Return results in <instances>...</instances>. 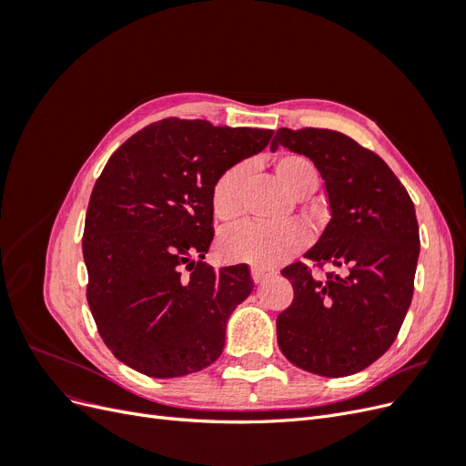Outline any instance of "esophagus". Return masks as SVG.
Wrapping results in <instances>:
<instances>
[{
	"label": "esophagus",
	"instance_id": "obj_1",
	"mask_svg": "<svg viewBox=\"0 0 466 466\" xmlns=\"http://www.w3.org/2000/svg\"><path fill=\"white\" fill-rule=\"evenodd\" d=\"M250 276H252V281H255V284H262V281L270 279V278L274 276V272H270V270H264V268L252 266V268H250Z\"/></svg>",
	"mask_w": 466,
	"mask_h": 466
}]
</instances>
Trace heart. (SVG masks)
Returning a JSON list of instances; mask_svg holds the SVG:
<instances>
[{"label": "heart", "instance_id": "obj_1", "mask_svg": "<svg viewBox=\"0 0 466 466\" xmlns=\"http://www.w3.org/2000/svg\"><path fill=\"white\" fill-rule=\"evenodd\" d=\"M245 175V165L228 168L211 190V206L219 219H233L241 211L238 185ZM276 175L295 194H305L319 187L317 167L303 155H281L276 161ZM307 228L298 221L288 223H241L221 237L219 250L231 262H247L257 268H274L291 258L295 252L307 247Z\"/></svg>", "mask_w": 466, "mask_h": 466}]
</instances>
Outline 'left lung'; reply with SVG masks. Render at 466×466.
<instances>
[{
    "label": "left lung",
    "mask_w": 466,
    "mask_h": 466,
    "mask_svg": "<svg viewBox=\"0 0 466 466\" xmlns=\"http://www.w3.org/2000/svg\"><path fill=\"white\" fill-rule=\"evenodd\" d=\"M278 146L311 159L329 196L330 221L303 257L344 270L324 281L303 262L281 270L295 298L276 320L278 344L299 370L354 375L390 348L412 303L416 209L389 165L346 134L279 128Z\"/></svg>",
    "instance_id": "8db88e82"
}]
</instances>
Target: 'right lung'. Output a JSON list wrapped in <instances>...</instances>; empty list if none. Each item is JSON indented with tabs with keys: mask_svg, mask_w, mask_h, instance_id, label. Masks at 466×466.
<instances>
[{
	"mask_svg": "<svg viewBox=\"0 0 466 466\" xmlns=\"http://www.w3.org/2000/svg\"><path fill=\"white\" fill-rule=\"evenodd\" d=\"M272 134L167 118L108 159L89 200L83 258L98 334L128 368L168 379L221 356L228 320L255 286L245 264L216 272L202 262L214 238L211 190Z\"/></svg>",
	"mask_w": 466,
	"mask_h": 466,
	"instance_id": "obj_1",
	"label": "right lung"
}]
</instances>
